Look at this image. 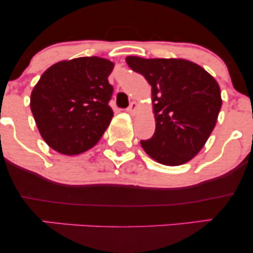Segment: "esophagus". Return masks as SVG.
I'll list each match as a JSON object with an SVG mask.
<instances>
[{"label":"esophagus","instance_id":"1","mask_svg":"<svg viewBox=\"0 0 253 253\" xmlns=\"http://www.w3.org/2000/svg\"><path fill=\"white\" fill-rule=\"evenodd\" d=\"M136 109H138V103L136 102H130V104L128 106V108H127V112L130 113V114H134L136 112Z\"/></svg>","mask_w":253,"mask_h":253}]
</instances>
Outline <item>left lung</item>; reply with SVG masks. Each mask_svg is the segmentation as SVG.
<instances>
[{
	"mask_svg": "<svg viewBox=\"0 0 253 253\" xmlns=\"http://www.w3.org/2000/svg\"><path fill=\"white\" fill-rule=\"evenodd\" d=\"M126 62L152 86L156 130L140 140L145 152L164 165L189 162L215 127L222 104L219 84L189 60L130 56Z\"/></svg>",
	"mask_w": 253,
	"mask_h": 253,
	"instance_id": "obj_1",
	"label": "left lung"
}]
</instances>
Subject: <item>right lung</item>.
<instances>
[{"instance_id": "add662e5", "label": "right lung", "mask_w": 253, "mask_h": 253, "mask_svg": "<svg viewBox=\"0 0 253 253\" xmlns=\"http://www.w3.org/2000/svg\"><path fill=\"white\" fill-rule=\"evenodd\" d=\"M110 60L81 57L59 62L40 77L31 95L38 129L50 147L64 155L91 149L109 126L113 85Z\"/></svg>"}]
</instances>
